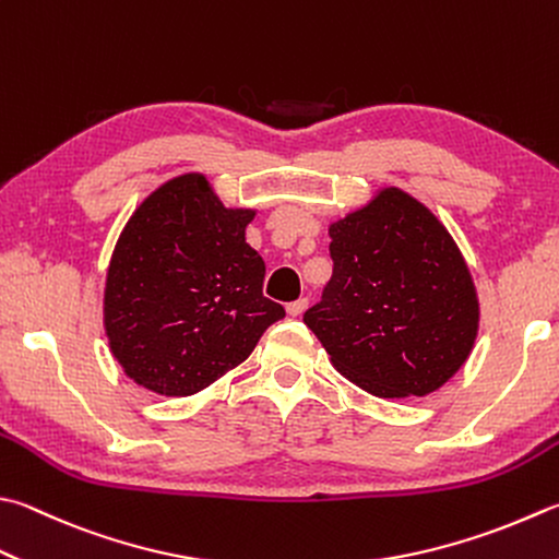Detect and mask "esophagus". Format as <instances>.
<instances>
[{"instance_id":"1","label":"esophagus","mask_w":559,"mask_h":559,"mask_svg":"<svg viewBox=\"0 0 559 559\" xmlns=\"http://www.w3.org/2000/svg\"><path fill=\"white\" fill-rule=\"evenodd\" d=\"M309 307V299H297V301H289L287 304V313L289 316H299V313H304V309H307Z\"/></svg>"}]
</instances>
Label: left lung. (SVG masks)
I'll return each instance as SVG.
<instances>
[{
    "instance_id": "obj_1",
    "label": "left lung",
    "mask_w": 559,
    "mask_h": 559,
    "mask_svg": "<svg viewBox=\"0 0 559 559\" xmlns=\"http://www.w3.org/2000/svg\"><path fill=\"white\" fill-rule=\"evenodd\" d=\"M329 234L333 275L304 323L335 370L382 399L436 392L479 329L475 282L448 228L386 187Z\"/></svg>"
}]
</instances>
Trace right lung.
Wrapping results in <instances>:
<instances>
[{
    "instance_id": "1",
    "label": "right lung",
    "mask_w": 559,
    "mask_h": 559,
    "mask_svg": "<svg viewBox=\"0 0 559 559\" xmlns=\"http://www.w3.org/2000/svg\"><path fill=\"white\" fill-rule=\"evenodd\" d=\"M250 209H226L204 175L157 187L121 230L104 289V329L135 384L189 396L243 362L282 304L246 243Z\"/></svg>"
}]
</instances>
